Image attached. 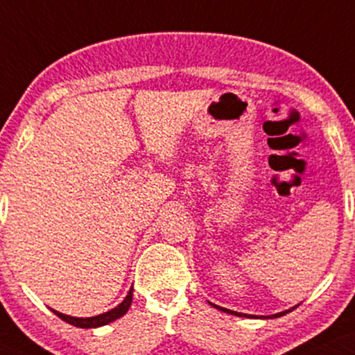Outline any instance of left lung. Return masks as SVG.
Instances as JSON below:
<instances>
[{"label": "left lung", "instance_id": "8db88e82", "mask_svg": "<svg viewBox=\"0 0 355 355\" xmlns=\"http://www.w3.org/2000/svg\"><path fill=\"white\" fill-rule=\"evenodd\" d=\"M212 304V303H211ZM214 308H217V309H220V311H224V313H229V314H234V316H240V318H257V316H250V314H243V313H237V311H232V309H227V308H220V306H217V304H212ZM298 306V304H296ZM295 306V308H296ZM295 308H291V309H286V311H282V313H277V314H271V316H258V318H263V319H268V318H279V316H284V314L286 313H290V311H293V309Z\"/></svg>", "mask_w": 355, "mask_h": 355}]
</instances>
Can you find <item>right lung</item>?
Listing matches in <instances>:
<instances>
[{"label":"right lung","mask_w":355,"mask_h":355,"mask_svg":"<svg viewBox=\"0 0 355 355\" xmlns=\"http://www.w3.org/2000/svg\"><path fill=\"white\" fill-rule=\"evenodd\" d=\"M131 300H133V288H130L128 295L125 296V300L121 301L120 304L115 306V308L110 309V311L98 314V316H92V318H73V316H67V314L55 311V309H52V308L51 309L55 316H59L62 321L69 322V324H72L76 327H82V329H92V327H100L105 324H110V322L116 321L118 318H121L123 314L128 313V309L131 306Z\"/></svg>","instance_id":"1"}]
</instances>
